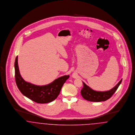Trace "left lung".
<instances>
[{"label": "left lung", "mask_w": 135, "mask_h": 135, "mask_svg": "<svg viewBox=\"0 0 135 135\" xmlns=\"http://www.w3.org/2000/svg\"><path fill=\"white\" fill-rule=\"evenodd\" d=\"M122 79L118 82L117 85L109 91L104 92L96 91L92 90L85 83L83 82L84 86L81 91V95L85 99L92 102H100L105 101L109 99L117 91L120 83Z\"/></svg>", "instance_id": "obj_1"}]
</instances>
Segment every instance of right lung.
Returning <instances> with one entry per match:
<instances>
[{"mask_svg": "<svg viewBox=\"0 0 135 135\" xmlns=\"http://www.w3.org/2000/svg\"><path fill=\"white\" fill-rule=\"evenodd\" d=\"M15 80L19 90L30 99L38 103H47L55 99L59 96L63 85L70 76H61L45 86H37L26 82L21 76L18 69V56L15 62Z\"/></svg>", "mask_w": 135, "mask_h": 135, "instance_id": "add662e5", "label": "right lung"}]
</instances>
